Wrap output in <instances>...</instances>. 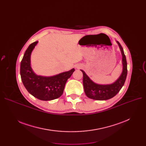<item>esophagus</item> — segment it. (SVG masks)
Returning a JSON list of instances; mask_svg holds the SVG:
<instances>
[{
  "mask_svg": "<svg viewBox=\"0 0 146 146\" xmlns=\"http://www.w3.org/2000/svg\"><path fill=\"white\" fill-rule=\"evenodd\" d=\"M81 67H82L81 66H77L76 67H77V68H80Z\"/></svg>",
  "mask_w": 146,
  "mask_h": 146,
  "instance_id": "esophagus-1",
  "label": "esophagus"
}]
</instances>
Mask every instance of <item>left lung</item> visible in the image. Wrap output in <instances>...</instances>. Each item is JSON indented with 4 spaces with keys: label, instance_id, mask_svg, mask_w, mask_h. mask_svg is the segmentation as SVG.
I'll return each mask as SVG.
<instances>
[{
    "label": "left lung",
    "instance_id": "8db88e82",
    "mask_svg": "<svg viewBox=\"0 0 146 146\" xmlns=\"http://www.w3.org/2000/svg\"><path fill=\"white\" fill-rule=\"evenodd\" d=\"M120 48L122 54V71L118 79L112 84L100 85L92 80L86 73L80 70L83 73V84L86 95L94 100L104 101L110 99L115 96L123 86L127 75V63L126 57L122 46L118 41H117Z\"/></svg>",
    "mask_w": 146,
    "mask_h": 146
}]
</instances>
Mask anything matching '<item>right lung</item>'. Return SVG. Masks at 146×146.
<instances>
[{
	"label": "right lung",
	"instance_id": "add662e5",
	"mask_svg": "<svg viewBox=\"0 0 146 146\" xmlns=\"http://www.w3.org/2000/svg\"><path fill=\"white\" fill-rule=\"evenodd\" d=\"M38 41L30 44L21 63L20 74L22 82L28 92L42 101H51L62 95L68 79L74 68L52 76L36 74L31 66V55Z\"/></svg>",
	"mask_w": 146,
	"mask_h": 146
}]
</instances>
